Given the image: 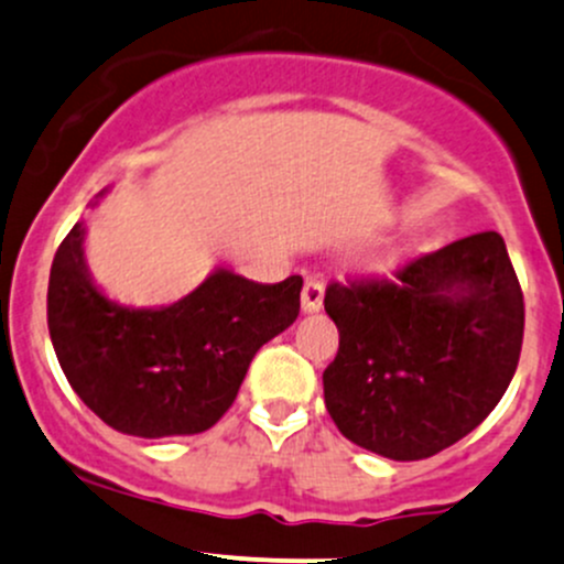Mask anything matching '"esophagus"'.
Instances as JSON below:
<instances>
[{"instance_id":"esophagus-1","label":"esophagus","mask_w":564,"mask_h":564,"mask_svg":"<svg viewBox=\"0 0 564 564\" xmlns=\"http://www.w3.org/2000/svg\"><path fill=\"white\" fill-rule=\"evenodd\" d=\"M324 307V283L318 278L305 281L302 289V313H318Z\"/></svg>"}]
</instances>
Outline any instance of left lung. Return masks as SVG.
<instances>
[{
  "label": "left lung",
  "instance_id": "1",
  "mask_svg": "<svg viewBox=\"0 0 564 564\" xmlns=\"http://www.w3.org/2000/svg\"><path fill=\"white\" fill-rule=\"evenodd\" d=\"M340 348L324 402L357 446L416 462L495 411L519 365L524 297L508 248L478 232L413 259L397 281L329 283Z\"/></svg>",
  "mask_w": 564,
  "mask_h": 564
}]
</instances>
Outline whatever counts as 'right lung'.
<instances>
[{"label":"right lung","mask_w":564,"mask_h":564,"mask_svg":"<svg viewBox=\"0 0 564 564\" xmlns=\"http://www.w3.org/2000/svg\"><path fill=\"white\" fill-rule=\"evenodd\" d=\"M83 242L86 224L78 221L53 257L47 329L75 394L123 435L210 430L259 348L300 316V275L253 283L224 267L173 305H121L94 283Z\"/></svg>","instance_id":"add662e5"}]
</instances>
